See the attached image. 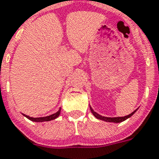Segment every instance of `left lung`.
Returning a JSON list of instances; mask_svg holds the SVG:
<instances>
[{"label":"left lung","mask_w":159,"mask_h":159,"mask_svg":"<svg viewBox=\"0 0 159 159\" xmlns=\"http://www.w3.org/2000/svg\"><path fill=\"white\" fill-rule=\"evenodd\" d=\"M90 110H91V112L93 113V115L95 116L97 119H101V120H103V121H106V122H111V123H121V122L124 121V120H126L127 119H128V118H130L131 116H132L133 114H134L135 112H136V111H133V112L132 113V114H130V115H127V116H124V117H115V118H110V117H104V116H102V115H98V113H96L95 111L92 109V107L90 106Z\"/></svg>","instance_id":"8db88e82"}]
</instances>
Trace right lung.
Segmentation results:
<instances>
[{"instance_id": "add662e5", "label": "right lung", "mask_w": 159, "mask_h": 159, "mask_svg": "<svg viewBox=\"0 0 159 159\" xmlns=\"http://www.w3.org/2000/svg\"><path fill=\"white\" fill-rule=\"evenodd\" d=\"M60 112H61V108L59 109V111L57 112H56L55 114H53V115H48V116H46V117H40V118H32V117H30L28 115H23L25 117H27V119L31 120V121L33 122H45V121H50V120H53V119H57V117L59 116L60 115Z\"/></svg>"}]
</instances>
